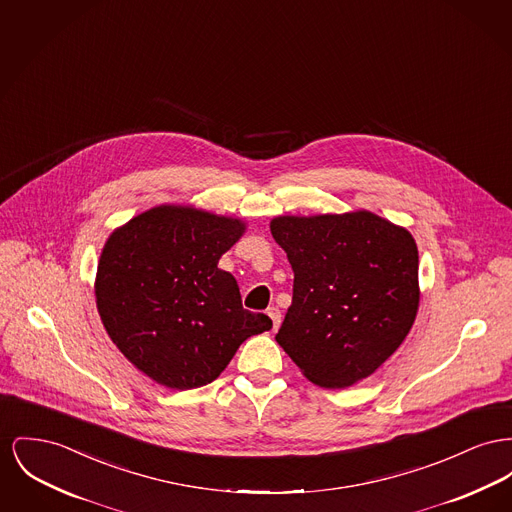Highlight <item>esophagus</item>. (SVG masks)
<instances>
[{"instance_id":"esophagus-1","label":"esophagus","mask_w":512,"mask_h":512,"mask_svg":"<svg viewBox=\"0 0 512 512\" xmlns=\"http://www.w3.org/2000/svg\"><path fill=\"white\" fill-rule=\"evenodd\" d=\"M267 315L271 317L272 327H274V331H276V329L280 327V321H282V315H280L278 307H274V305H272V307H269V309H267Z\"/></svg>"}]
</instances>
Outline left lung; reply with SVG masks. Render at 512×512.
Wrapping results in <instances>:
<instances>
[{"mask_svg":"<svg viewBox=\"0 0 512 512\" xmlns=\"http://www.w3.org/2000/svg\"><path fill=\"white\" fill-rule=\"evenodd\" d=\"M294 271L276 342L315 385L346 389L391 358L420 307L418 245L369 211L271 220Z\"/></svg>","mask_w":512,"mask_h":512,"instance_id":"1","label":"left lung"}]
</instances>
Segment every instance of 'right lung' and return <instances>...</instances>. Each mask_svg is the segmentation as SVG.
Instances as JSON below:
<instances>
[{"instance_id": "1", "label": "right lung", "mask_w": 512, "mask_h": 512, "mask_svg": "<svg viewBox=\"0 0 512 512\" xmlns=\"http://www.w3.org/2000/svg\"><path fill=\"white\" fill-rule=\"evenodd\" d=\"M241 218L191 205H160L116 228L94 280L102 325L121 354L174 391L212 383L241 342L272 329L241 305L240 286L218 269L245 232Z\"/></svg>"}]
</instances>
